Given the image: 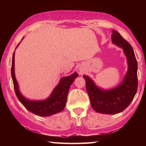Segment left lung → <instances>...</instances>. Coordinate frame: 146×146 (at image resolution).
<instances>
[{"instance_id": "obj_1", "label": "left lung", "mask_w": 146, "mask_h": 146, "mask_svg": "<svg viewBox=\"0 0 146 146\" xmlns=\"http://www.w3.org/2000/svg\"><path fill=\"white\" fill-rule=\"evenodd\" d=\"M113 44L123 49L126 56L127 71L122 82L115 88L104 90L95 84L88 75H84L86 90L93 110L102 114L113 115L126 109L134 98L137 91V61L132 46L115 30L112 31Z\"/></svg>"}]
</instances>
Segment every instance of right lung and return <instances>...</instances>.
Here are the masks:
<instances>
[{
	"mask_svg": "<svg viewBox=\"0 0 146 146\" xmlns=\"http://www.w3.org/2000/svg\"><path fill=\"white\" fill-rule=\"evenodd\" d=\"M23 39V38L22 40ZM11 72L15 91L19 100L29 111L40 117H48L60 113L64 110L66 106L70 86L78 76V73L75 72L70 76L61 78L58 85L53 89L52 93L48 98L42 100H31L24 97L19 90V84L15 74V51L12 57Z\"/></svg>",
	"mask_w": 146,
	"mask_h": 146,
	"instance_id": "1",
	"label": "right lung"
}]
</instances>
